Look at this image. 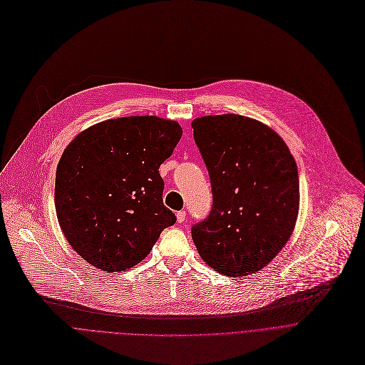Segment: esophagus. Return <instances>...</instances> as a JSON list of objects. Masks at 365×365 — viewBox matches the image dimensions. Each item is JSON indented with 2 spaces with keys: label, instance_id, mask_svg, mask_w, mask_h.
I'll return each instance as SVG.
<instances>
[{
  "label": "esophagus",
  "instance_id": "obj_1",
  "mask_svg": "<svg viewBox=\"0 0 365 365\" xmlns=\"http://www.w3.org/2000/svg\"><path fill=\"white\" fill-rule=\"evenodd\" d=\"M185 217H187V212H185L184 210L178 211V212H177V222H178V223H184V222H185Z\"/></svg>",
  "mask_w": 365,
  "mask_h": 365
}]
</instances>
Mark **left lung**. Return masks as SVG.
<instances>
[{
	"label": "left lung",
	"instance_id": "obj_1",
	"mask_svg": "<svg viewBox=\"0 0 365 365\" xmlns=\"http://www.w3.org/2000/svg\"><path fill=\"white\" fill-rule=\"evenodd\" d=\"M191 126L212 191L208 217L191 229L194 245L218 273H256L276 257L295 229V158L273 129L247 116H201Z\"/></svg>",
	"mask_w": 365,
	"mask_h": 365
}]
</instances>
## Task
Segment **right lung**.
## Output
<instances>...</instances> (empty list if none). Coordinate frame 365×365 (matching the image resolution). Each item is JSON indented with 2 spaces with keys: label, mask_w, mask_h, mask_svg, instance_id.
Listing matches in <instances>:
<instances>
[{
  "label": "right lung",
  "mask_w": 365,
  "mask_h": 365,
  "mask_svg": "<svg viewBox=\"0 0 365 365\" xmlns=\"http://www.w3.org/2000/svg\"><path fill=\"white\" fill-rule=\"evenodd\" d=\"M181 135L175 120L125 116L99 122L67 145L56 171V214L88 263L106 273L126 270L175 223L158 170Z\"/></svg>",
  "instance_id": "add662e5"
}]
</instances>
